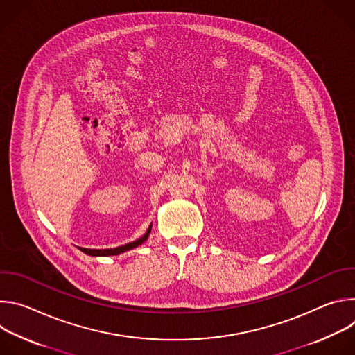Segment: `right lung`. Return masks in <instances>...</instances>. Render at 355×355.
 <instances>
[{"label": "right lung", "mask_w": 355, "mask_h": 355, "mask_svg": "<svg viewBox=\"0 0 355 355\" xmlns=\"http://www.w3.org/2000/svg\"><path fill=\"white\" fill-rule=\"evenodd\" d=\"M150 232H151V225L148 226L147 232H146V233H144L141 237H139L137 240H135V241H132V243H128V244H125V245H119V247H115V248H104V250H96V248H84V247H80V250H81L83 252H85V254H88V256H92V257H108V256H118V254H121V252H125V251H128V250H132V248H135V247H137V245L143 244V243L147 240V237H148Z\"/></svg>", "instance_id": "1"}]
</instances>
